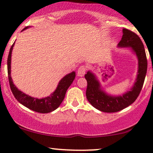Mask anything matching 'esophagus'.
I'll return each instance as SVG.
<instances>
[{
  "label": "esophagus",
  "instance_id": "34e87169",
  "mask_svg": "<svg viewBox=\"0 0 153 153\" xmlns=\"http://www.w3.org/2000/svg\"><path fill=\"white\" fill-rule=\"evenodd\" d=\"M85 71H86V68H85V67L83 65H81L80 68H78L77 75H78V76H79V77L84 76V75H85Z\"/></svg>",
  "mask_w": 153,
  "mask_h": 153
}]
</instances>
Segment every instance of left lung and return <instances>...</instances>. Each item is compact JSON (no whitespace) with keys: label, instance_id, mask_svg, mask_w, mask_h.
<instances>
[{"label":"left lung","instance_id":"left-lung-1","mask_svg":"<svg viewBox=\"0 0 153 153\" xmlns=\"http://www.w3.org/2000/svg\"><path fill=\"white\" fill-rule=\"evenodd\" d=\"M122 32V38L118 47L131 48L138 60L137 75L130 90L119 96L108 94L101 88L99 80L94 73L89 71L85 75L88 83V101L96 109L106 113L119 111L134 103L142 90L147 73V61L143 42L137 35L129 29H123Z\"/></svg>","mask_w":153,"mask_h":153}]
</instances>
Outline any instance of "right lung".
I'll list each match as a JSON object with an SVG mask.
<instances>
[{
    "instance_id": "obj_1",
    "label": "right lung",
    "mask_w": 153,
    "mask_h": 153,
    "mask_svg": "<svg viewBox=\"0 0 153 153\" xmlns=\"http://www.w3.org/2000/svg\"><path fill=\"white\" fill-rule=\"evenodd\" d=\"M30 26L24 28L22 31L28 29ZM15 42L10 47L9 54H8V60H7V66H8V80L10 87V90L13 93L14 97L16 99L19 103H22L24 106L27 107L29 109L39 113H50L57 109L62 102L65 96L66 91L68 88L71 85L72 82L74 80L75 77V72L73 71L69 74L65 75L63 78L59 80L57 87L55 91L49 96H47L42 99H37V98L31 97V96L26 95L22 91L19 90L16 86L13 83L12 80L11 75H10V64H11V54Z\"/></svg>"
}]
</instances>
